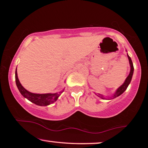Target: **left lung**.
<instances>
[{
	"label": "left lung",
	"instance_id": "1",
	"mask_svg": "<svg viewBox=\"0 0 148 148\" xmlns=\"http://www.w3.org/2000/svg\"><path fill=\"white\" fill-rule=\"evenodd\" d=\"M126 51H127V50H126ZM127 57H128V59H129L130 68H131V70H130L129 74L128 75V76L127 77V78L125 79L124 83L121 86L119 87L118 88L116 89V92H114V93L113 94V95H112L111 97H110V99H113L116 98V97L120 96V95H121L122 93H123L125 90H126L127 87H128L130 83H131L132 77V75H133V72H134V66H133V64H132V60L131 59V57H129L128 53H127ZM95 95H96L97 97H100V98L102 99H105L104 95H103L99 94V93H97V94L95 93ZM108 98H109V97H108Z\"/></svg>",
	"mask_w": 148,
	"mask_h": 148
}]
</instances>
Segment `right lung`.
I'll return each mask as SVG.
<instances>
[{"instance_id": "obj_1", "label": "right lung", "mask_w": 148, "mask_h": 148, "mask_svg": "<svg viewBox=\"0 0 148 148\" xmlns=\"http://www.w3.org/2000/svg\"><path fill=\"white\" fill-rule=\"evenodd\" d=\"M16 83L20 93L23 95L25 98H26L29 101L32 102V103L41 106H47V105L53 103V102L57 101L59 97L64 90V89H63L61 91H60L59 92H56V93L38 94L29 92L27 89H25L22 86L21 83H20L18 77H17V69H16Z\"/></svg>"}]
</instances>
